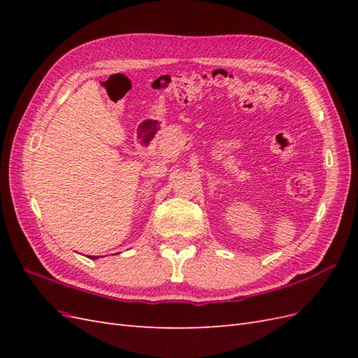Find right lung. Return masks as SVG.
Returning <instances> with one entry per match:
<instances>
[{"label": "right lung", "instance_id": "1", "mask_svg": "<svg viewBox=\"0 0 358 358\" xmlns=\"http://www.w3.org/2000/svg\"><path fill=\"white\" fill-rule=\"evenodd\" d=\"M90 258H96V257H90Z\"/></svg>", "mask_w": 358, "mask_h": 358}]
</instances>
